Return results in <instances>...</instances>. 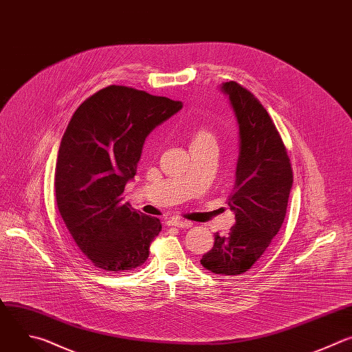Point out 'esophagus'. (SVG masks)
Segmentation results:
<instances>
[{"mask_svg": "<svg viewBox=\"0 0 352 352\" xmlns=\"http://www.w3.org/2000/svg\"><path fill=\"white\" fill-rule=\"evenodd\" d=\"M169 226H173V228H179V229H188L192 226L191 222L188 221H182V219H177V218H173L168 222Z\"/></svg>", "mask_w": 352, "mask_h": 352, "instance_id": "esophagus-1", "label": "esophagus"}]
</instances>
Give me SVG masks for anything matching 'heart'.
Returning <instances> with one entry per match:
<instances>
[{
  "label": "heart",
  "mask_w": 352,
  "mask_h": 352,
  "mask_svg": "<svg viewBox=\"0 0 352 352\" xmlns=\"http://www.w3.org/2000/svg\"><path fill=\"white\" fill-rule=\"evenodd\" d=\"M190 138H191V147L217 146V137H215L214 131L204 124L194 126L191 130Z\"/></svg>",
  "instance_id": "heart-1"
}]
</instances>
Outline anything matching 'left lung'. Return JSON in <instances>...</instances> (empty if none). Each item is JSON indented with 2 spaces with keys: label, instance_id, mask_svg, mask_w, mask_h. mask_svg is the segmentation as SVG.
Wrapping results in <instances>:
<instances>
[{
  "label": "left lung",
  "instance_id": "1",
  "mask_svg": "<svg viewBox=\"0 0 352 352\" xmlns=\"http://www.w3.org/2000/svg\"><path fill=\"white\" fill-rule=\"evenodd\" d=\"M221 90L239 123L240 151L229 206L236 223L228 236L215 234L201 265L217 274L247 272L282 228L293 186V169L283 140L258 98L236 82Z\"/></svg>",
  "mask_w": 352,
  "mask_h": 352
}]
</instances>
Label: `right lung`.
I'll return each instance as SVG.
<instances>
[{
  "instance_id": "right-lung-1",
  "label": "right lung",
  "mask_w": 352,
  "mask_h": 352,
  "mask_svg": "<svg viewBox=\"0 0 352 352\" xmlns=\"http://www.w3.org/2000/svg\"><path fill=\"white\" fill-rule=\"evenodd\" d=\"M180 101L126 86L89 97L70 119L55 166L59 214L94 266L126 272L142 266L160 234L158 218L123 204L146 137L182 109Z\"/></svg>"
}]
</instances>
